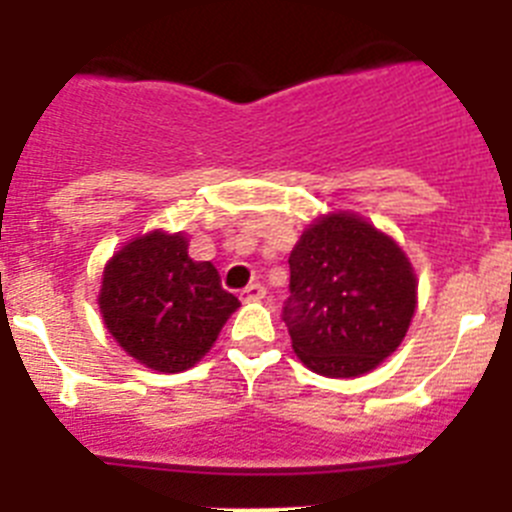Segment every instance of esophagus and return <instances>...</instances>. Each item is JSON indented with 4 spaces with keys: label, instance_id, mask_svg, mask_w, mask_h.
<instances>
[{
    "label": "esophagus",
    "instance_id": "1",
    "mask_svg": "<svg viewBox=\"0 0 512 512\" xmlns=\"http://www.w3.org/2000/svg\"><path fill=\"white\" fill-rule=\"evenodd\" d=\"M264 295H266V289L261 287V284H248V287L241 292V300L243 302H259V300H264Z\"/></svg>",
    "mask_w": 512,
    "mask_h": 512
}]
</instances>
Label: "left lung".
I'll list each match as a JSON object with an SVG mask.
<instances>
[{"mask_svg": "<svg viewBox=\"0 0 512 512\" xmlns=\"http://www.w3.org/2000/svg\"><path fill=\"white\" fill-rule=\"evenodd\" d=\"M284 323L315 374L354 379L397 351L418 307V279L392 235L356 212L320 215L289 253Z\"/></svg>", "mask_w": 512, "mask_h": 512, "instance_id": "8db88e82", "label": "left lung"}]
</instances>
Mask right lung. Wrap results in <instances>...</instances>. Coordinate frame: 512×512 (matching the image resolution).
<instances>
[{
    "label": "right lung",
    "mask_w": 512,
    "mask_h": 512,
    "mask_svg": "<svg viewBox=\"0 0 512 512\" xmlns=\"http://www.w3.org/2000/svg\"><path fill=\"white\" fill-rule=\"evenodd\" d=\"M169 230L135 235L104 264L99 312L117 346L153 372L179 374L217 341L241 302L220 287L210 261L189 256Z\"/></svg>",
    "instance_id": "right-lung-1"
}]
</instances>
